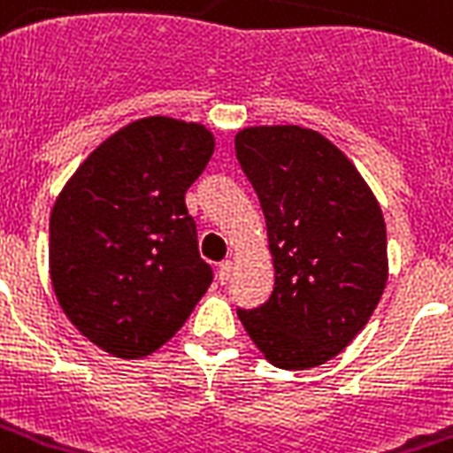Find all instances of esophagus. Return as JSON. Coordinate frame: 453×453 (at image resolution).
Here are the masks:
<instances>
[{
	"mask_svg": "<svg viewBox=\"0 0 453 453\" xmlns=\"http://www.w3.org/2000/svg\"><path fill=\"white\" fill-rule=\"evenodd\" d=\"M230 275H233V261H223L219 265V280L227 282L230 280Z\"/></svg>",
	"mask_w": 453,
	"mask_h": 453,
	"instance_id": "1",
	"label": "esophagus"
}]
</instances>
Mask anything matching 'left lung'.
I'll return each instance as SVG.
<instances>
[{"mask_svg":"<svg viewBox=\"0 0 453 453\" xmlns=\"http://www.w3.org/2000/svg\"><path fill=\"white\" fill-rule=\"evenodd\" d=\"M234 150L264 209L275 268L271 299L237 316L273 365L316 368L349 347L385 292L382 209L357 165L316 130L244 127Z\"/></svg>","mask_w":453,"mask_h":453,"instance_id":"obj_1","label":"left lung"}]
</instances>
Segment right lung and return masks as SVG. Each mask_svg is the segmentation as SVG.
<instances>
[{"instance_id":"obj_1","label":"right lung","mask_w":453,"mask_h":453,"mask_svg":"<svg viewBox=\"0 0 453 453\" xmlns=\"http://www.w3.org/2000/svg\"><path fill=\"white\" fill-rule=\"evenodd\" d=\"M213 147L202 123L147 116L106 137L58 192L51 288L65 319L99 349L150 357L211 285L185 192Z\"/></svg>"}]
</instances>
